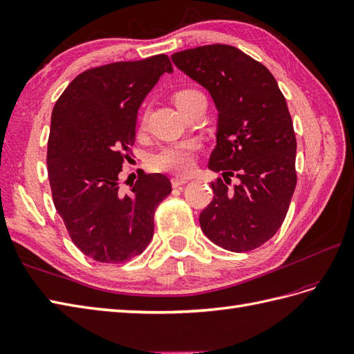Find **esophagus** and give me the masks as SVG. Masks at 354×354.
<instances>
[{"mask_svg": "<svg viewBox=\"0 0 354 354\" xmlns=\"http://www.w3.org/2000/svg\"><path fill=\"white\" fill-rule=\"evenodd\" d=\"M188 178H183V176H174L171 178V185H174V188H178L180 185H185L188 183Z\"/></svg>", "mask_w": 354, "mask_h": 354, "instance_id": "34e87169", "label": "esophagus"}]
</instances>
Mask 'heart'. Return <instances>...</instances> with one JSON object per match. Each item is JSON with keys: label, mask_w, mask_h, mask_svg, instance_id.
<instances>
[{"label": "heart", "mask_w": 354, "mask_h": 354, "mask_svg": "<svg viewBox=\"0 0 354 354\" xmlns=\"http://www.w3.org/2000/svg\"><path fill=\"white\" fill-rule=\"evenodd\" d=\"M198 95L203 94L197 89H183L175 94V104L178 106V109H183L187 103H189ZM196 148L197 143L193 140L171 143L152 157L151 165L153 169L162 171H174V174L180 175L189 174L194 167L193 152L196 151Z\"/></svg>", "instance_id": "heart-1"}]
</instances>
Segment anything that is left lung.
I'll use <instances>...</instances> for the list:
<instances>
[{
	"instance_id": "1",
	"label": "left lung",
	"mask_w": 354,
	"mask_h": 354,
	"mask_svg": "<svg viewBox=\"0 0 354 354\" xmlns=\"http://www.w3.org/2000/svg\"><path fill=\"white\" fill-rule=\"evenodd\" d=\"M174 64L211 94L218 112L209 167L214 201L198 221L215 245L247 252L283 224L296 188V136L286 98L270 71L229 44L171 55ZM241 183L228 188L229 176Z\"/></svg>"
}]
</instances>
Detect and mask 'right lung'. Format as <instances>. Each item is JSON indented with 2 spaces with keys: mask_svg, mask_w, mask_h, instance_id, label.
Segmentation results:
<instances>
[{
  "mask_svg": "<svg viewBox=\"0 0 354 354\" xmlns=\"http://www.w3.org/2000/svg\"><path fill=\"white\" fill-rule=\"evenodd\" d=\"M167 55L112 62L84 71L52 111L48 175L53 205L75 245L100 263L139 256L153 234V214L171 193L161 174L139 175L122 194L118 175L136 139L138 111L165 73Z\"/></svg>",
  "mask_w": 354,
  "mask_h": 354,
  "instance_id": "obj_1",
  "label": "right lung"
}]
</instances>
